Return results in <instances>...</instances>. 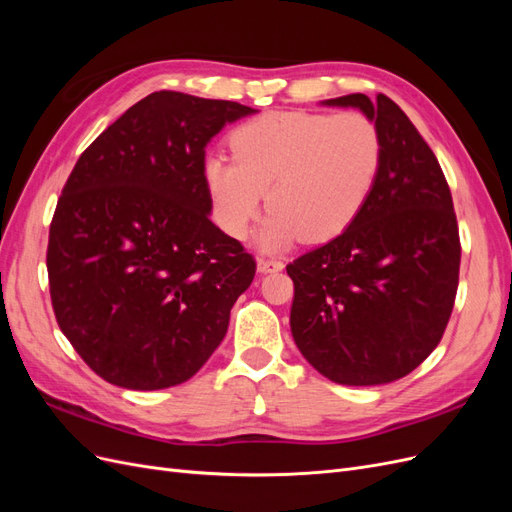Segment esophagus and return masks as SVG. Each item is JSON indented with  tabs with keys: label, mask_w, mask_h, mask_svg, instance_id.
<instances>
[{
	"label": "esophagus",
	"mask_w": 512,
	"mask_h": 512,
	"mask_svg": "<svg viewBox=\"0 0 512 512\" xmlns=\"http://www.w3.org/2000/svg\"><path fill=\"white\" fill-rule=\"evenodd\" d=\"M282 269H284L282 260H273V258H260L258 260V271L260 273H275V271H282Z\"/></svg>",
	"instance_id": "1"
}]
</instances>
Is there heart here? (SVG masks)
I'll return each instance as SVG.
<instances>
[{
    "label": "heart",
    "mask_w": 512,
    "mask_h": 512,
    "mask_svg": "<svg viewBox=\"0 0 512 512\" xmlns=\"http://www.w3.org/2000/svg\"><path fill=\"white\" fill-rule=\"evenodd\" d=\"M228 143L235 160L209 156L203 164L215 222L243 239L267 196L271 211L258 235L267 250L342 235L384 162L380 130L361 113L269 111L243 121Z\"/></svg>",
    "instance_id": "b5f03b06"
}]
</instances>
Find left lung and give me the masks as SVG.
Masks as SVG:
<instances>
[{"label":"left lung","instance_id":"left-lung-1","mask_svg":"<svg viewBox=\"0 0 512 512\" xmlns=\"http://www.w3.org/2000/svg\"><path fill=\"white\" fill-rule=\"evenodd\" d=\"M378 126L384 162L365 209L339 237L286 267L294 344L324 378L376 386L408 376L440 344L461 243L446 177L408 115L384 94L327 100Z\"/></svg>","mask_w":512,"mask_h":512}]
</instances>
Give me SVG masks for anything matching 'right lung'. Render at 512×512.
<instances>
[{
	"label": "right lung",
	"instance_id": "add662e5",
	"mask_svg": "<svg viewBox=\"0 0 512 512\" xmlns=\"http://www.w3.org/2000/svg\"><path fill=\"white\" fill-rule=\"evenodd\" d=\"M252 113L156 91L72 168L49 230L51 301L61 333L106 382L168 389L224 339L256 260L209 220L205 147Z\"/></svg>",
	"mask_w": 512,
	"mask_h": 512
}]
</instances>
